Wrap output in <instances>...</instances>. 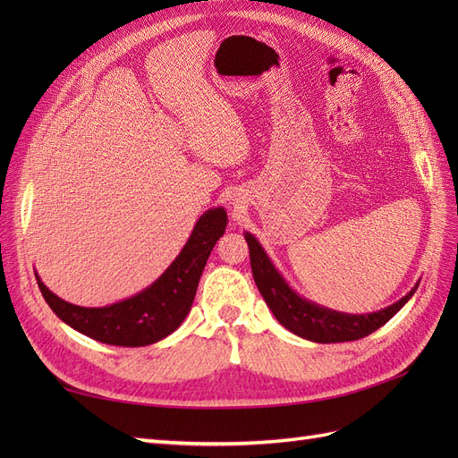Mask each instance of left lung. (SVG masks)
Segmentation results:
<instances>
[{"instance_id":"left-lung-1","label":"left lung","mask_w":458,"mask_h":458,"mask_svg":"<svg viewBox=\"0 0 458 458\" xmlns=\"http://www.w3.org/2000/svg\"><path fill=\"white\" fill-rule=\"evenodd\" d=\"M244 239L248 242V248H250V263L256 286L269 310L273 311L275 318L284 328L294 332L296 336L311 342L335 344L365 338L370 332L378 330L382 325L390 321L419 288L417 283L409 294L380 311L363 315L335 311L300 296L296 290L290 288L284 276L276 271L271 258L263 250V246L258 242L254 234L246 231Z\"/></svg>"}]
</instances>
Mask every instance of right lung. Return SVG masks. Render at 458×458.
<instances>
[{
	"label": "right lung",
	"mask_w": 458,
	"mask_h": 458,
	"mask_svg": "<svg viewBox=\"0 0 458 458\" xmlns=\"http://www.w3.org/2000/svg\"><path fill=\"white\" fill-rule=\"evenodd\" d=\"M227 212L224 206L206 210L192 229L183 250L170 263L158 279L131 298L105 308H81L64 301L41 283L36 281L63 323L72 327L97 342L123 348H140L170 336L185 321L195 300L200 275L212 248L224 237Z\"/></svg>",
	"instance_id": "add662e5"
}]
</instances>
